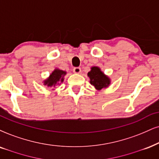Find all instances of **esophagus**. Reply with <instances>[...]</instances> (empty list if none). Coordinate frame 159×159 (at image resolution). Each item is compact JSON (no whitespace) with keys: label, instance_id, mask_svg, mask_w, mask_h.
<instances>
[{"label":"esophagus","instance_id":"34e87169","mask_svg":"<svg viewBox=\"0 0 159 159\" xmlns=\"http://www.w3.org/2000/svg\"><path fill=\"white\" fill-rule=\"evenodd\" d=\"M73 71L75 74H80V72H81V68H80V67H75V68H74Z\"/></svg>","mask_w":159,"mask_h":159}]
</instances>
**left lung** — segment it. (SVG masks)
<instances>
[{
  "mask_svg": "<svg viewBox=\"0 0 159 159\" xmlns=\"http://www.w3.org/2000/svg\"><path fill=\"white\" fill-rule=\"evenodd\" d=\"M90 78V83L95 87L97 90H101L107 88L110 85L111 81L106 75L101 71L100 68L98 67H92L91 70L88 73Z\"/></svg>",
  "mask_w": 159,
  "mask_h": 159,
  "instance_id": "1",
  "label": "left lung"
}]
</instances>
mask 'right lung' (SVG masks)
<instances>
[{"instance_id": "add662e5", "label": "right lung", "mask_w": 159, "mask_h": 159, "mask_svg": "<svg viewBox=\"0 0 159 159\" xmlns=\"http://www.w3.org/2000/svg\"><path fill=\"white\" fill-rule=\"evenodd\" d=\"M66 74V72L60 69H55L51 74L49 77L44 81V85L48 87H52L56 85L60 84L63 82V77Z\"/></svg>"}]
</instances>
